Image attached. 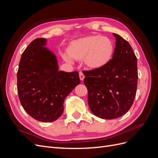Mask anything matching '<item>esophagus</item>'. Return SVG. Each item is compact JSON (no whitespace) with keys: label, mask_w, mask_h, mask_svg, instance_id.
I'll return each instance as SVG.
<instances>
[{"label":"esophagus","mask_w":158,"mask_h":158,"mask_svg":"<svg viewBox=\"0 0 158 158\" xmlns=\"http://www.w3.org/2000/svg\"><path fill=\"white\" fill-rule=\"evenodd\" d=\"M79 76H80V79L81 80H82H82L84 79V78H85V76H84L83 73H82V72H80V73H79Z\"/></svg>","instance_id":"obj_1"}]
</instances>
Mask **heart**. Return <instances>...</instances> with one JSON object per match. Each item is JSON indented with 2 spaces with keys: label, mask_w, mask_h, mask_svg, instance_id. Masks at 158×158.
<instances>
[{
  "label": "heart",
  "mask_w": 158,
  "mask_h": 158,
  "mask_svg": "<svg viewBox=\"0 0 158 158\" xmlns=\"http://www.w3.org/2000/svg\"><path fill=\"white\" fill-rule=\"evenodd\" d=\"M114 46L107 37L100 35L88 36L74 41L70 44L69 54H63V58L68 63L76 60H84L91 69H99L106 65L112 59Z\"/></svg>",
  "instance_id": "b5f03b06"
}]
</instances>
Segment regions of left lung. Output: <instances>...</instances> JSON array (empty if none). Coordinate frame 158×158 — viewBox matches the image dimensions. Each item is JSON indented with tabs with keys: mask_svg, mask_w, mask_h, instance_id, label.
<instances>
[{
	"mask_svg": "<svg viewBox=\"0 0 158 158\" xmlns=\"http://www.w3.org/2000/svg\"><path fill=\"white\" fill-rule=\"evenodd\" d=\"M116 43L113 59L99 69L84 70L89 109L95 116L113 119L131 107L137 88V59L129 43L113 33Z\"/></svg>",
	"mask_w": 158,
	"mask_h": 158,
	"instance_id": "1",
	"label": "left lung"
}]
</instances>
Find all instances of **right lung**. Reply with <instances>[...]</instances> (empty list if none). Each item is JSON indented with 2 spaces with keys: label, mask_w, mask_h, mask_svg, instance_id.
<instances>
[{
  "label": "right lung",
  "mask_w": 158,
  "mask_h": 158,
  "mask_svg": "<svg viewBox=\"0 0 158 158\" xmlns=\"http://www.w3.org/2000/svg\"><path fill=\"white\" fill-rule=\"evenodd\" d=\"M45 38L31 42L22 55L17 89L23 108L41 122H52L63 113L65 98L80 83L77 71H59L56 56L45 47Z\"/></svg>",
  "instance_id": "obj_1"
}]
</instances>
